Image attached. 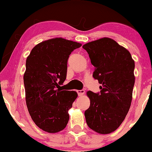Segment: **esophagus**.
Returning a JSON list of instances; mask_svg holds the SVG:
<instances>
[{
	"instance_id": "esophagus-1",
	"label": "esophagus",
	"mask_w": 152,
	"mask_h": 152,
	"mask_svg": "<svg viewBox=\"0 0 152 152\" xmlns=\"http://www.w3.org/2000/svg\"><path fill=\"white\" fill-rule=\"evenodd\" d=\"M76 91H77L78 95L79 96H83V94H85V91L83 90V89H82V90H77Z\"/></svg>"
}]
</instances>
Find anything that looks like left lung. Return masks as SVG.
<instances>
[{"label": "left lung", "mask_w": 152, "mask_h": 152, "mask_svg": "<svg viewBox=\"0 0 152 152\" xmlns=\"http://www.w3.org/2000/svg\"><path fill=\"white\" fill-rule=\"evenodd\" d=\"M83 48L95 67L93 77L102 84L100 93L87 92L90 106L84 113L86 124L97 133L110 134L117 129L129 110L134 61L128 50L109 38L87 43Z\"/></svg>", "instance_id": "left-lung-1"}]
</instances>
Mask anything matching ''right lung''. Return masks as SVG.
I'll return each mask as SVG.
<instances>
[{"mask_svg": "<svg viewBox=\"0 0 152 152\" xmlns=\"http://www.w3.org/2000/svg\"><path fill=\"white\" fill-rule=\"evenodd\" d=\"M81 46L62 38H51L36 45L26 59V105L36 126L48 133L61 132L69 122L68 111L78 94L60 86L66 80L69 55Z\"/></svg>", "mask_w": 152, "mask_h": 152, "instance_id": "right-lung-1", "label": "right lung"}]
</instances>
